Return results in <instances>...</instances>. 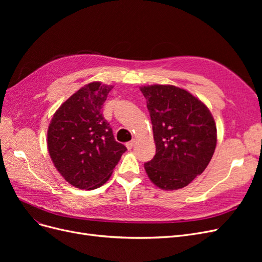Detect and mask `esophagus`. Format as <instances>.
<instances>
[{"mask_svg":"<svg viewBox=\"0 0 262 262\" xmlns=\"http://www.w3.org/2000/svg\"><path fill=\"white\" fill-rule=\"evenodd\" d=\"M134 144H136V141L132 140V141L128 142V143L125 144V146H126V148H128V149H131V148L134 146Z\"/></svg>","mask_w":262,"mask_h":262,"instance_id":"esophagus-1","label":"esophagus"}]
</instances>
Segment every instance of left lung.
<instances>
[{"instance_id": "obj_1", "label": "left lung", "mask_w": 262, "mask_h": 262, "mask_svg": "<svg viewBox=\"0 0 262 262\" xmlns=\"http://www.w3.org/2000/svg\"><path fill=\"white\" fill-rule=\"evenodd\" d=\"M153 126L156 154L144 164L148 178L165 190L188 186L207 168L216 146L208 107L172 85L141 87Z\"/></svg>"}]
</instances>
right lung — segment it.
I'll use <instances>...</instances> for the list:
<instances>
[{"mask_svg":"<svg viewBox=\"0 0 262 262\" xmlns=\"http://www.w3.org/2000/svg\"><path fill=\"white\" fill-rule=\"evenodd\" d=\"M113 87L99 82L85 85L63 102L49 124L47 143L51 160L76 188L93 190L104 185L126 150L102 116Z\"/></svg>","mask_w":262,"mask_h":262,"instance_id":"1","label":"right lung"}]
</instances>
